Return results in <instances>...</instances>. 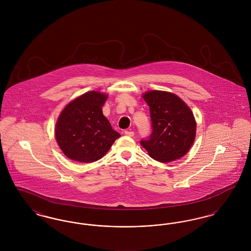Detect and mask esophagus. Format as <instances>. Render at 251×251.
Instances as JSON below:
<instances>
[{
  "label": "esophagus",
  "mask_w": 251,
  "mask_h": 251,
  "mask_svg": "<svg viewBox=\"0 0 251 251\" xmlns=\"http://www.w3.org/2000/svg\"><path fill=\"white\" fill-rule=\"evenodd\" d=\"M124 134L127 135V136H133L134 135V132L132 131H124Z\"/></svg>",
  "instance_id": "1"
}]
</instances>
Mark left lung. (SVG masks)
<instances>
[{"instance_id":"left-lung-1","label":"left lung","mask_w":251,"mask_h":251,"mask_svg":"<svg viewBox=\"0 0 251 251\" xmlns=\"http://www.w3.org/2000/svg\"><path fill=\"white\" fill-rule=\"evenodd\" d=\"M150 106L152 131L140 144L156 161L167 163L179 159L191 148L196 136V120L178 96L153 90L143 95Z\"/></svg>"}]
</instances>
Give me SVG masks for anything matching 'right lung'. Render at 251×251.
<instances>
[{"label":"right lung","mask_w":251,"mask_h":251,"mask_svg":"<svg viewBox=\"0 0 251 251\" xmlns=\"http://www.w3.org/2000/svg\"><path fill=\"white\" fill-rule=\"evenodd\" d=\"M107 95L90 91L70 102L56 123L55 137L70 159L92 163L104 155L120 136L102 114Z\"/></svg>","instance_id":"right-lung-1"}]
</instances>
